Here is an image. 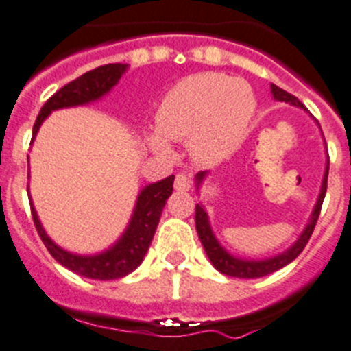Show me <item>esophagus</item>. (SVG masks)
<instances>
[{
    "label": "esophagus",
    "mask_w": 351,
    "mask_h": 351,
    "mask_svg": "<svg viewBox=\"0 0 351 351\" xmlns=\"http://www.w3.org/2000/svg\"><path fill=\"white\" fill-rule=\"evenodd\" d=\"M175 191H178V192H189V191H191V178H189L186 175H183V173L176 175Z\"/></svg>",
    "instance_id": "34e87169"
}]
</instances>
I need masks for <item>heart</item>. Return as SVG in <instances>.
Here are the masks:
<instances>
[{"label":"heart","instance_id":"heart-1","mask_svg":"<svg viewBox=\"0 0 351 351\" xmlns=\"http://www.w3.org/2000/svg\"><path fill=\"white\" fill-rule=\"evenodd\" d=\"M254 110L256 97L244 80L216 72L186 76L162 97L157 130L145 133V142L162 157L173 156L169 142H186L195 162L218 165L241 147Z\"/></svg>","mask_w":351,"mask_h":351}]
</instances>
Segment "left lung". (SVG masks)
<instances>
[{"instance_id":"left-lung-1","label":"left lung","mask_w":351,"mask_h":351,"mask_svg":"<svg viewBox=\"0 0 351 351\" xmlns=\"http://www.w3.org/2000/svg\"><path fill=\"white\" fill-rule=\"evenodd\" d=\"M270 91L274 100L286 101L289 106L300 107V109L304 110L303 104H301L296 97H293L291 93L284 91L282 88L270 84ZM317 126H319V124H317ZM320 133H322V131H320ZM208 175V171H201L195 175V192H197V194L199 191H201V186L204 185ZM327 175H329V157L326 159V169H324L320 192L319 195H317L315 206H313L312 215H310L308 218V223L304 225L303 232L298 235L296 241H294L287 250H284L282 253L274 254V256L268 258H260V260L235 256L230 251L225 250L223 245H221V242L218 241V237L215 235V232H213L209 215L208 211H206L204 206H202V202L195 204V228H197V235L202 242V247H204L206 254H208L213 267L220 271V274L228 275V277H237V279H258V277H265V275L268 274H274V271L280 270V268H284L286 265H289L293 260H296L298 254L304 250V245H306L313 228H315L317 220H319L320 208H322V202L327 191Z\"/></svg>"}]
</instances>
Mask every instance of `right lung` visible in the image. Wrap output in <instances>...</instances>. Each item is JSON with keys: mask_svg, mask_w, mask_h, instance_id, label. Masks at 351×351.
Returning a JSON list of instances; mask_svg holds the SVG:
<instances>
[{"mask_svg": "<svg viewBox=\"0 0 351 351\" xmlns=\"http://www.w3.org/2000/svg\"><path fill=\"white\" fill-rule=\"evenodd\" d=\"M128 69H130L128 64L101 65V67L93 69V71L86 72L81 77L60 88L39 110V116L36 119L34 128H32L31 143L34 142L39 128L51 112L60 109H71V107L90 106L93 101L101 100L119 83V80L126 74ZM27 178H31V171L27 173ZM173 182H175V175L143 186L138 195H136L135 208H133L130 221H128L126 228L119 235V239L114 244H110L107 250L91 254L72 253V251H67L62 245H58L43 227L38 211L34 208V202H32L29 186L27 195L29 202H31L32 220H34L36 230H38L43 244L47 245V250L50 251L51 256L62 267L81 275V277H86V279L114 280L131 274L135 268H138V265L145 258L154 234H156L160 213H162L166 201H168L173 192Z\"/></svg>", "mask_w": 351, "mask_h": 351, "instance_id": "add662e5", "label": "right lung"}]
</instances>
